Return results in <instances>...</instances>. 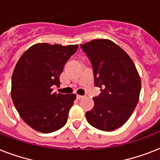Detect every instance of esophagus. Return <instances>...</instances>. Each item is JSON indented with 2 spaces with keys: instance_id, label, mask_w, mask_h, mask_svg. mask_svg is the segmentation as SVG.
Here are the masks:
<instances>
[{
  "instance_id": "esophagus-1",
  "label": "esophagus",
  "mask_w": 160,
  "mask_h": 160,
  "mask_svg": "<svg viewBox=\"0 0 160 160\" xmlns=\"http://www.w3.org/2000/svg\"><path fill=\"white\" fill-rule=\"evenodd\" d=\"M76 98H77V100H82V99H84V98H85V96H84V95H76Z\"/></svg>"
}]
</instances>
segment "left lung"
Returning <instances> with one entry per match:
<instances>
[{"instance_id": "obj_1", "label": "left lung", "mask_w": 160, "mask_h": 160, "mask_svg": "<svg viewBox=\"0 0 160 160\" xmlns=\"http://www.w3.org/2000/svg\"><path fill=\"white\" fill-rule=\"evenodd\" d=\"M80 47L92 65L95 85L101 91L94 98L95 106L86 112V119L98 129L114 130L129 119L139 101V73L128 54L109 40L97 39Z\"/></svg>"}]
</instances>
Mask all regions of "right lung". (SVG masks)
I'll return each mask as SVG.
<instances>
[{"label": "right lung", "instance_id": "add662e5", "mask_svg": "<svg viewBox=\"0 0 160 160\" xmlns=\"http://www.w3.org/2000/svg\"><path fill=\"white\" fill-rule=\"evenodd\" d=\"M77 49V45L38 43L18 60L11 79V98L20 116L32 129L47 134L66 124L76 95L54 93L52 86L60 85L65 63Z\"/></svg>", "mask_w": 160, "mask_h": 160}]
</instances>
